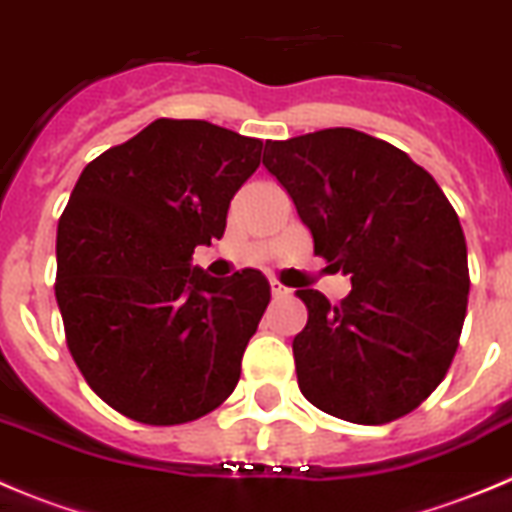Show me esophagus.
<instances>
[{
    "label": "esophagus",
    "instance_id": "obj_1",
    "mask_svg": "<svg viewBox=\"0 0 512 512\" xmlns=\"http://www.w3.org/2000/svg\"><path fill=\"white\" fill-rule=\"evenodd\" d=\"M270 293H273V298H285L290 296V288H285L283 283H278V280H270Z\"/></svg>",
    "mask_w": 512,
    "mask_h": 512
}]
</instances>
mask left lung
Returning a JSON list of instances; mask_svg holds the SVG:
<instances>
[{
	"label": "left lung",
	"instance_id": "8db88e82",
	"mask_svg": "<svg viewBox=\"0 0 512 512\" xmlns=\"http://www.w3.org/2000/svg\"><path fill=\"white\" fill-rule=\"evenodd\" d=\"M265 150L262 165L296 204L313 252L352 280L339 306L298 290L308 308L293 339L298 388L362 426L411 413L444 380L467 313L457 211L431 173L365 132L334 127Z\"/></svg>",
	"mask_w": 512,
	"mask_h": 512
}]
</instances>
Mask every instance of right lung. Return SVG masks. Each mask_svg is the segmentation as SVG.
I'll return each mask as SVG.
<instances>
[{
	"mask_svg": "<svg viewBox=\"0 0 512 512\" xmlns=\"http://www.w3.org/2000/svg\"><path fill=\"white\" fill-rule=\"evenodd\" d=\"M260 155V140L204 119H155L78 178L55 239V301L78 370L122 416L176 426L237 388L270 283L252 267L209 278L191 260L222 239Z\"/></svg>",
	"mask_w": 512,
	"mask_h": 512,
	"instance_id": "obj_1",
	"label": "right lung"
}]
</instances>
